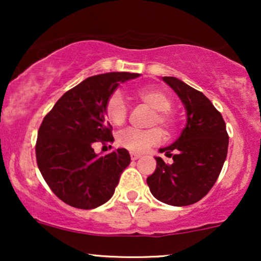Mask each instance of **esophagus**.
<instances>
[{"mask_svg":"<svg viewBox=\"0 0 261 261\" xmlns=\"http://www.w3.org/2000/svg\"><path fill=\"white\" fill-rule=\"evenodd\" d=\"M130 155H131V160H133V161L139 160V158L141 157V154H139V153H135V152H131Z\"/></svg>","mask_w":261,"mask_h":261,"instance_id":"34e87169","label":"esophagus"}]
</instances>
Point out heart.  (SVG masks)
I'll return each instance as SVG.
<instances>
[{
	"instance_id": "heart-1",
	"label": "heart",
	"mask_w": 261,
	"mask_h": 261,
	"mask_svg": "<svg viewBox=\"0 0 261 261\" xmlns=\"http://www.w3.org/2000/svg\"><path fill=\"white\" fill-rule=\"evenodd\" d=\"M137 99L142 103L147 104L149 108L154 110L149 125H158L164 131L169 133L175 126V116L170 108L172 99L166 92L155 87H143L135 92ZM104 114L107 119L112 124L120 126L127 118V107L122 97L119 93H114L110 95L104 106ZM162 141V131L157 127L148 128V130H139V128H125L119 133L116 137V142L121 147L135 152L142 153L152 146L158 145Z\"/></svg>"
}]
</instances>
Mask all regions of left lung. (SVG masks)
I'll return each mask as SVG.
<instances>
[{
    "instance_id": "1",
    "label": "left lung",
    "mask_w": 261,
    "mask_h": 261,
    "mask_svg": "<svg viewBox=\"0 0 261 261\" xmlns=\"http://www.w3.org/2000/svg\"><path fill=\"white\" fill-rule=\"evenodd\" d=\"M163 81L180 98L188 119L179 139L160 149L173 163L155 157L157 168L147 184L160 201L188 206L201 200L216 182L227 157L228 134L222 115L206 95L175 77Z\"/></svg>"
}]
</instances>
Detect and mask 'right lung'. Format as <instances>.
<instances>
[{
    "label": "right lung",
    "mask_w": 261,
    "mask_h": 261,
    "mask_svg": "<svg viewBox=\"0 0 261 261\" xmlns=\"http://www.w3.org/2000/svg\"><path fill=\"white\" fill-rule=\"evenodd\" d=\"M139 73L109 72L92 76L67 91L45 115L35 145L37 163L53 193L67 205L91 210L113 196L130 154L118 148L95 154L93 143L113 142L104 106L119 82Z\"/></svg>",
    "instance_id": "obj_1"
}]
</instances>
